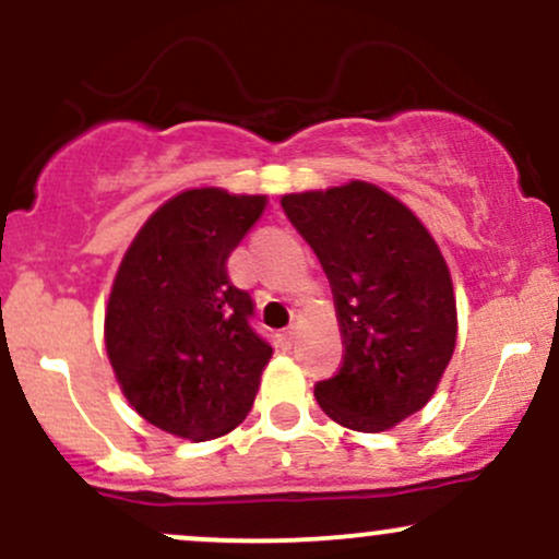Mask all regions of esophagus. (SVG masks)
<instances>
[{"mask_svg": "<svg viewBox=\"0 0 559 559\" xmlns=\"http://www.w3.org/2000/svg\"><path fill=\"white\" fill-rule=\"evenodd\" d=\"M294 338H297V329H294V325H288V329L281 331V342H284L286 346H292Z\"/></svg>", "mask_w": 559, "mask_h": 559, "instance_id": "1", "label": "esophagus"}]
</instances>
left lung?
Instances as JSON below:
<instances>
[{
	"mask_svg": "<svg viewBox=\"0 0 559 559\" xmlns=\"http://www.w3.org/2000/svg\"><path fill=\"white\" fill-rule=\"evenodd\" d=\"M281 207L323 265L344 336L336 376L316 383L331 420L386 431L433 396L457 342V305L423 223L373 183L286 194Z\"/></svg>",
	"mask_w": 559,
	"mask_h": 559,
	"instance_id": "obj_1",
	"label": "left lung"
}]
</instances>
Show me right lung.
<instances>
[{"mask_svg":"<svg viewBox=\"0 0 559 559\" xmlns=\"http://www.w3.org/2000/svg\"><path fill=\"white\" fill-rule=\"evenodd\" d=\"M262 210L265 197L183 191L144 223L115 275L107 357L141 418L181 439L234 431L273 355L252 297L228 278Z\"/></svg>","mask_w":559,"mask_h":559,"instance_id":"add662e5","label":"right lung"}]
</instances>
